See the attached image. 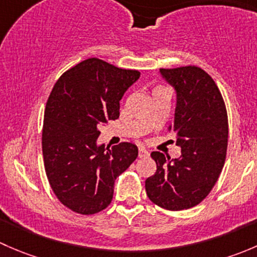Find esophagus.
Returning <instances> with one entry per match:
<instances>
[{
  "label": "esophagus",
  "mask_w": 257,
  "mask_h": 257,
  "mask_svg": "<svg viewBox=\"0 0 257 257\" xmlns=\"http://www.w3.org/2000/svg\"><path fill=\"white\" fill-rule=\"evenodd\" d=\"M139 157L141 158H144V157H148V155H149V152H148L147 149H145V148H139Z\"/></svg>",
  "instance_id": "obj_1"
}]
</instances>
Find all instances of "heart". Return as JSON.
Returning a JSON list of instances; mask_svg holds the SVG:
<instances>
[{"instance_id":"heart-1","label":"heart","mask_w":257,"mask_h":257,"mask_svg":"<svg viewBox=\"0 0 257 257\" xmlns=\"http://www.w3.org/2000/svg\"><path fill=\"white\" fill-rule=\"evenodd\" d=\"M160 88H164V87H162V85H158V87L155 88V89H160ZM155 89H154V90H155Z\"/></svg>"}]
</instances>
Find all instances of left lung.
I'll return each instance as SVG.
<instances>
[{
  "label": "left lung",
  "instance_id": "left-lung-1",
  "mask_svg": "<svg viewBox=\"0 0 257 257\" xmlns=\"http://www.w3.org/2000/svg\"><path fill=\"white\" fill-rule=\"evenodd\" d=\"M175 88L177 108L169 131L181 148L179 159L153 152L157 172L145 180L155 205L179 211L200 204L220 177L226 158L229 124L222 95L214 79L195 66L160 68Z\"/></svg>",
  "mask_w": 257,
  "mask_h": 257
}]
</instances>
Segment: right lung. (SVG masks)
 I'll return each mask as SVG.
<instances>
[{
	"label": "right lung",
	"instance_id": "right-lung-1",
	"mask_svg": "<svg viewBox=\"0 0 257 257\" xmlns=\"http://www.w3.org/2000/svg\"><path fill=\"white\" fill-rule=\"evenodd\" d=\"M141 72L88 58L64 72L45 110L43 162L54 195L66 208L92 215L113 199L114 181L138 157L132 143L97 145L100 125L119 118V100Z\"/></svg>",
	"mask_w": 257,
	"mask_h": 257
}]
</instances>
